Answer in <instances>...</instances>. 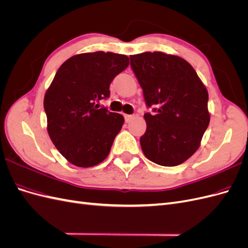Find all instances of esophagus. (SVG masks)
Listing matches in <instances>:
<instances>
[{
    "mask_svg": "<svg viewBox=\"0 0 248 248\" xmlns=\"http://www.w3.org/2000/svg\"><path fill=\"white\" fill-rule=\"evenodd\" d=\"M124 117H125V121H126L127 123H128V122H130V121H131V120L133 119V116H132V115H125Z\"/></svg>",
    "mask_w": 248,
    "mask_h": 248,
    "instance_id": "esophagus-1",
    "label": "esophagus"
}]
</instances>
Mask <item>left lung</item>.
<instances>
[{
  "label": "left lung",
  "mask_w": 248,
  "mask_h": 248,
  "mask_svg": "<svg viewBox=\"0 0 248 248\" xmlns=\"http://www.w3.org/2000/svg\"><path fill=\"white\" fill-rule=\"evenodd\" d=\"M131 68L144 91L147 130L140 147L149 160L176 167L201 146L210 122L208 91L193 67L179 56L147 51L130 56Z\"/></svg>",
  "instance_id": "obj_1"
}]
</instances>
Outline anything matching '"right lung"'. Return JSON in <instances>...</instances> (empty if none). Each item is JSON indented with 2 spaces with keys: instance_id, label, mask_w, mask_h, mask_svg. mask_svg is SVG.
Returning a JSON list of instances; mask_svg holds the SVG:
<instances>
[{
  "instance_id": "1",
  "label": "right lung",
  "mask_w": 248,
  "mask_h": 248,
  "mask_svg": "<svg viewBox=\"0 0 248 248\" xmlns=\"http://www.w3.org/2000/svg\"><path fill=\"white\" fill-rule=\"evenodd\" d=\"M129 58L115 52H85L60 66L44 96L47 132L52 144L73 166L90 168L107 158L124 117L96 101L109 96L114 78Z\"/></svg>"
}]
</instances>
